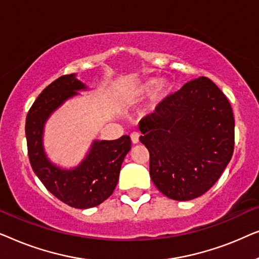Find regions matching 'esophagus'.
<instances>
[{"label":"esophagus","mask_w":259,"mask_h":259,"mask_svg":"<svg viewBox=\"0 0 259 259\" xmlns=\"http://www.w3.org/2000/svg\"><path fill=\"white\" fill-rule=\"evenodd\" d=\"M139 133H137V132H133L132 134H131V140H132V144H138L139 143Z\"/></svg>","instance_id":"34e87169"}]
</instances>
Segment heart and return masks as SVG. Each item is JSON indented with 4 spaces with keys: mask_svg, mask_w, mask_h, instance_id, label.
I'll return each mask as SVG.
<instances>
[{
    "mask_svg": "<svg viewBox=\"0 0 259 259\" xmlns=\"http://www.w3.org/2000/svg\"><path fill=\"white\" fill-rule=\"evenodd\" d=\"M176 84L172 80L162 79L159 80L155 77H148L138 81L131 87V98L143 99L150 95V111L154 112L160 107L171 95L175 93Z\"/></svg>",
    "mask_w": 259,
    "mask_h": 259,
    "instance_id": "obj_1",
    "label": "heart"
}]
</instances>
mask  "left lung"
Instances as JSON below:
<instances>
[{
    "mask_svg": "<svg viewBox=\"0 0 259 259\" xmlns=\"http://www.w3.org/2000/svg\"><path fill=\"white\" fill-rule=\"evenodd\" d=\"M139 130L140 141L150 152L152 182L169 199L200 197L232 158V108L207 77L187 82L154 114L140 120Z\"/></svg>",
    "mask_w": 259,
    "mask_h": 259,
    "instance_id": "8db88e82",
    "label": "left lung"
}]
</instances>
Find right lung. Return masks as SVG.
Masks as SVG:
<instances>
[{"instance_id":"right-lung-1","label":"right lung","mask_w":259,"mask_h":259,"mask_svg":"<svg viewBox=\"0 0 259 259\" xmlns=\"http://www.w3.org/2000/svg\"><path fill=\"white\" fill-rule=\"evenodd\" d=\"M88 90L76 74L59 77L42 91L26 119L28 155L33 171L49 192L75 208L98 206L111 196L123 159L131 150L130 137L122 136L116 140H93L82 160L74 167H62L48 158L44 146L46 122L66 101Z\"/></svg>"}]
</instances>
